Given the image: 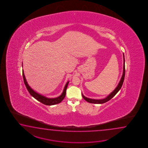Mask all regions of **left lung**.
I'll return each instance as SVG.
<instances>
[{
	"instance_id": "8db88e82",
	"label": "left lung",
	"mask_w": 148,
	"mask_h": 148,
	"mask_svg": "<svg viewBox=\"0 0 148 148\" xmlns=\"http://www.w3.org/2000/svg\"><path fill=\"white\" fill-rule=\"evenodd\" d=\"M123 60H124V62H123V75L122 76V78L120 80V82L117 86L116 88H115L113 91H112L110 94L109 95L106 97L104 99H94L89 98L85 97V96L82 94V96L85 101H87L88 103H92V104H103V103H106L108 101L110 100L120 90V89L121 88L122 85H123V82H124V77H125V59H124V53H123Z\"/></svg>"
}]
</instances>
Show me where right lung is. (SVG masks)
I'll list each match as a JSON object with an SVG mask.
<instances>
[{
    "mask_svg": "<svg viewBox=\"0 0 148 148\" xmlns=\"http://www.w3.org/2000/svg\"><path fill=\"white\" fill-rule=\"evenodd\" d=\"M23 77L24 82V84H25V85L26 86V87L27 88L29 93L31 94L32 96H33L36 100L39 101L42 104L46 105H56V104H59L63 101L64 98L65 97V96H66V88H67L69 82H66V85H65V86H64L63 92L60 96H59L58 97L54 98H49L46 97H45L42 95L39 94L38 93L36 92V91H35L33 89H32L30 87V86L28 85L27 82L26 78H25L23 70Z\"/></svg>",
    "mask_w": 148,
    "mask_h": 148,
    "instance_id": "add662e5",
    "label": "right lung"
}]
</instances>
